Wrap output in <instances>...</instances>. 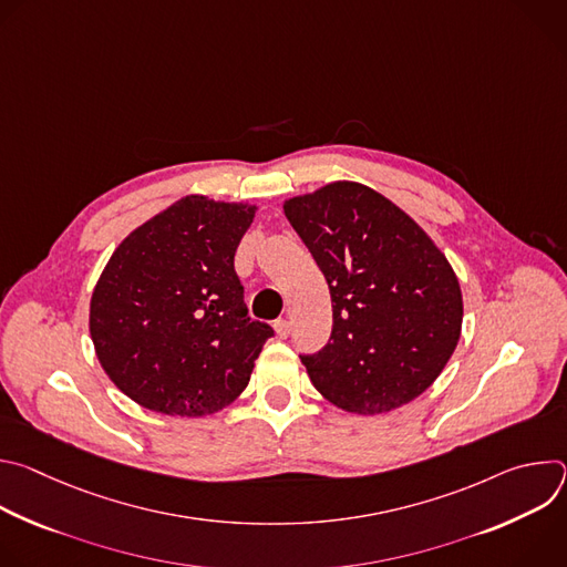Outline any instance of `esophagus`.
I'll use <instances>...</instances> for the list:
<instances>
[{
	"instance_id": "1",
	"label": "esophagus",
	"mask_w": 567,
	"mask_h": 567,
	"mask_svg": "<svg viewBox=\"0 0 567 567\" xmlns=\"http://www.w3.org/2000/svg\"><path fill=\"white\" fill-rule=\"evenodd\" d=\"M274 328H276V334H278L280 339H287V337L291 334V326H289V320H276V322H274Z\"/></svg>"
}]
</instances>
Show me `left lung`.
<instances>
[{
	"instance_id": "left-lung-1",
	"label": "left lung",
	"mask_w": 567,
	"mask_h": 567,
	"mask_svg": "<svg viewBox=\"0 0 567 567\" xmlns=\"http://www.w3.org/2000/svg\"><path fill=\"white\" fill-rule=\"evenodd\" d=\"M285 215L332 296V334L300 354L339 409L377 415L420 396L462 330V291L433 239L390 199L354 182L293 197Z\"/></svg>"
}]
</instances>
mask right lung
<instances>
[{"label": "right lung", "instance_id": "1", "mask_svg": "<svg viewBox=\"0 0 567 567\" xmlns=\"http://www.w3.org/2000/svg\"><path fill=\"white\" fill-rule=\"evenodd\" d=\"M256 206L190 195L112 254L90 309L107 377L143 409L213 415L247 388L271 326L249 318L233 258Z\"/></svg>", "mask_w": 567, "mask_h": 567}]
</instances>
